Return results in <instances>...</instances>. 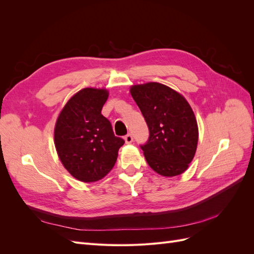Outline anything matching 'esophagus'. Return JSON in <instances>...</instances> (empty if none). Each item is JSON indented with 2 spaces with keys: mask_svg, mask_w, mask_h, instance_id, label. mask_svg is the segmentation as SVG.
<instances>
[{
  "mask_svg": "<svg viewBox=\"0 0 254 254\" xmlns=\"http://www.w3.org/2000/svg\"><path fill=\"white\" fill-rule=\"evenodd\" d=\"M124 140H125L126 144H130V143H131V142L133 141V137H132V135H131V134L128 133V134H126V135H125Z\"/></svg>",
  "mask_w": 254,
  "mask_h": 254,
  "instance_id": "1",
  "label": "esophagus"
}]
</instances>
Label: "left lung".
<instances>
[{"mask_svg":"<svg viewBox=\"0 0 254 254\" xmlns=\"http://www.w3.org/2000/svg\"><path fill=\"white\" fill-rule=\"evenodd\" d=\"M130 94L149 129V139L141 146L148 165L164 177L183 174L194 159L199 135L186 97L159 82L133 84Z\"/></svg>","mask_w":254,"mask_h":254,"instance_id":"obj_1","label":"left lung"}]
</instances>
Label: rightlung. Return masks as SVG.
Masks as SVG:
<instances>
[{
	"label": "right lung",
	"instance_id": "right-lung-1",
	"mask_svg": "<svg viewBox=\"0 0 254 254\" xmlns=\"http://www.w3.org/2000/svg\"><path fill=\"white\" fill-rule=\"evenodd\" d=\"M109 91L84 88L61 109L54 129L57 155L75 179L95 182L107 176L117 162L124 140L115 136L102 114Z\"/></svg>",
	"mask_w": 254,
	"mask_h": 254
}]
</instances>
